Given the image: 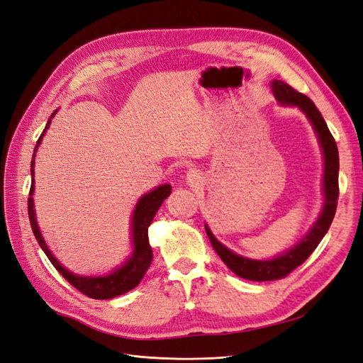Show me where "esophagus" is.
<instances>
[{
  "mask_svg": "<svg viewBox=\"0 0 363 363\" xmlns=\"http://www.w3.org/2000/svg\"><path fill=\"white\" fill-rule=\"evenodd\" d=\"M200 180V174L199 172H196L195 169H191V171H188V182L189 183H196V182H199Z\"/></svg>",
  "mask_w": 363,
  "mask_h": 363,
  "instance_id": "obj_1",
  "label": "esophagus"
}]
</instances>
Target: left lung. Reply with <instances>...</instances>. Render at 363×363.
<instances>
[{
  "instance_id": "left-lung-1",
  "label": "left lung",
  "mask_w": 363,
  "mask_h": 363,
  "mask_svg": "<svg viewBox=\"0 0 363 363\" xmlns=\"http://www.w3.org/2000/svg\"><path fill=\"white\" fill-rule=\"evenodd\" d=\"M272 92L276 95L277 101L284 106H296L306 113L312 123L318 139L324 152V207L323 213L318 218V221L312 227V230L307 236L301 240L298 245H295L284 255L272 259V260H251L242 256L235 255L233 251L225 248L221 242H218L216 238L212 235L211 228L206 225V233L211 239V244L218 252V256L223 259L225 265L232 269L236 276L252 280V281H269V280H280L295 269L298 268L301 263L309 257L318 244L321 242V239L325 236L327 230L330 228L332 221L336 213L337 207V196H339V183H337V172H339V155L335 138L332 136L330 130H328L325 121L318 111L313 101L309 96L304 94L295 91L292 86L288 83L274 80L271 83Z\"/></svg>"
}]
</instances>
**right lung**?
Listing matches in <instances>:
<instances>
[{"mask_svg": "<svg viewBox=\"0 0 363 363\" xmlns=\"http://www.w3.org/2000/svg\"><path fill=\"white\" fill-rule=\"evenodd\" d=\"M56 113V112H54ZM54 113L51 115V118L54 116ZM51 118L48 119V123L43 128L40 138L36 142L35 147V152H33V159H31V175H35V156H36V150L40 144L42 136L45 135V131L51 123ZM33 184L30 188V196H28V218H30V225L33 233H35V238L38 240V244L40 245V248L45 252L47 257L50 259V262L54 265L65 280H68L75 289H79L82 294L91 296V298L95 300H108L113 298V296L123 295L128 291H131L133 288H136L138 284L140 283V280L144 279L145 272L148 271L151 260H152V251L148 242V227L152 221V218L157 213L159 207L162 206L163 200L169 196L171 194V186L169 184H162L159 188L152 189L150 194L144 195L142 199L138 201L135 213H133V245H135V251L131 257L124 263L123 267L118 268L116 271H113L112 274H108L106 277H80L75 276V274H71L68 269H65L60 263L52 257L51 251L48 250L45 240H43L39 227L36 223V216H35V211H33Z\"/></svg>", "mask_w": 363, "mask_h": 363, "instance_id": "obj_1", "label": "right lung"}]
</instances>
